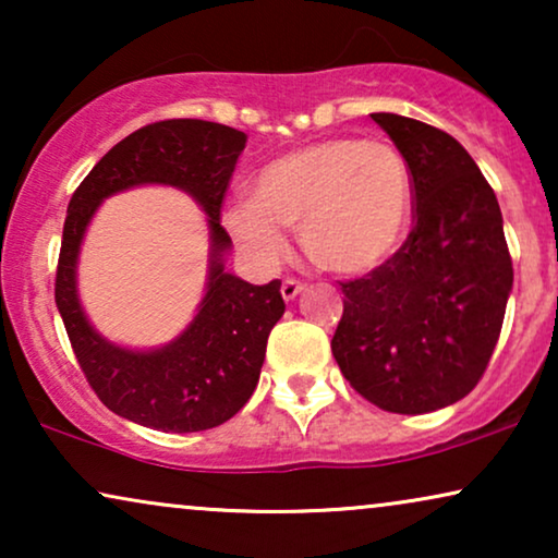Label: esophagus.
Returning a JSON list of instances; mask_svg holds the SVG:
<instances>
[{
    "mask_svg": "<svg viewBox=\"0 0 558 558\" xmlns=\"http://www.w3.org/2000/svg\"><path fill=\"white\" fill-rule=\"evenodd\" d=\"M302 292H304V284L296 279H287L284 284H281V296H284L287 302H294Z\"/></svg>",
    "mask_w": 558,
    "mask_h": 558,
    "instance_id": "34e87169",
    "label": "esophagus"
}]
</instances>
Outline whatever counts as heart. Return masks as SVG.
<instances>
[{
	"instance_id": "b5f03b06",
	"label": "heart",
	"mask_w": 558,
	"mask_h": 558,
	"mask_svg": "<svg viewBox=\"0 0 558 558\" xmlns=\"http://www.w3.org/2000/svg\"><path fill=\"white\" fill-rule=\"evenodd\" d=\"M411 208L414 178L393 144L332 136L266 162L254 197L228 205L223 220L262 262L284 256L281 228H300L304 254L319 269L365 274L401 246Z\"/></svg>"
}]
</instances>
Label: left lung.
I'll list each match as a JSON object with an SVG mask.
<instances>
[{
  "mask_svg": "<svg viewBox=\"0 0 558 558\" xmlns=\"http://www.w3.org/2000/svg\"><path fill=\"white\" fill-rule=\"evenodd\" d=\"M407 157L414 231L368 277L345 281L332 355L363 399L429 414L464 399L490 363L513 289L502 213L454 136L371 113Z\"/></svg>",
  "mask_w": 558,
  "mask_h": 558,
  "instance_id": "8db88e82",
  "label": "left lung"
}]
</instances>
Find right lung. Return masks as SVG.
Wrapping results in <instances>:
<instances>
[{"label": "right lung", "instance_id": "right-lung-1", "mask_svg": "<svg viewBox=\"0 0 558 558\" xmlns=\"http://www.w3.org/2000/svg\"><path fill=\"white\" fill-rule=\"evenodd\" d=\"M243 147L246 134L216 121H157L106 151L68 205L56 304L90 388L129 422L174 434L213 429L239 414L258 384L284 300L279 279L256 287L226 271L233 243L220 226V203ZM142 184L182 189L209 223V277L196 317L178 339L149 351L104 339L77 294V256L95 210L106 196Z\"/></svg>", "mask_w": 558, "mask_h": 558}]
</instances>
